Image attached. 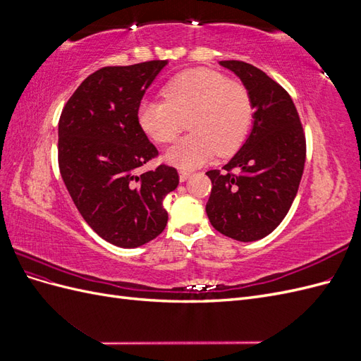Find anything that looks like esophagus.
I'll return each mask as SVG.
<instances>
[{"mask_svg":"<svg viewBox=\"0 0 361 361\" xmlns=\"http://www.w3.org/2000/svg\"><path fill=\"white\" fill-rule=\"evenodd\" d=\"M190 174H191L190 171H183V170H180V171H179V180H180V182H185V180H187V179L190 178Z\"/></svg>","mask_w":361,"mask_h":361,"instance_id":"34e87169","label":"esophagus"}]
</instances>
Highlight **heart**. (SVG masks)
Wrapping results in <instances>:
<instances>
[{
	"label": "heart",
	"mask_w": 361,
	"mask_h": 361,
	"mask_svg": "<svg viewBox=\"0 0 361 361\" xmlns=\"http://www.w3.org/2000/svg\"><path fill=\"white\" fill-rule=\"evenodd\" d=\"M166 101H143L138 123L158 143L178 137L188 117L191 133L166 152V159L180 169H194L215 154L231 155L243 146L255 106L247 87L211 69L185 71L162 89Z\"/></svg>",
	"instance_id": "heart-1"
}]
</instances>
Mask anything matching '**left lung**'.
Listing matches in <instances>:
<instances>
[{"label": "left lung", "mask_w": 361, "mask_h": 361, "mask_svg": "<svg viewBox=\"0 0 361 361\" xmlns=\"http://www.w3.org/2000/svg\"><path fill=\"white\" fill-rule=\"evenodd\" d=\"M253 99V128L243 147L212 182L206 214L215 231L241 243L265 238L283 221L298 192L305 135L292 97L269 76L239 60L220 61Z\"/></svg>", "instance_id": "obj_1"}]
</instances>
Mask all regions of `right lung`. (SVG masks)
Here are the masks:
<instances>
[{
	"label": "right lung",
	"mask_w": 361,
	"mask_h": 361,
	"mask_svg": "<svg viewBox=\"0 0 361 361\" xmlns=\"http://www.w3.org/2000/svg\"><path fill=\"white\" fill-rule=\"evenodd\" d=\"M167 60L106 66L89 75L64 105L59 122V167L85 223L106 243L143 245L162 233L169 214L162 200L179 174L161 164L138 123L141 99Z\"/></svg>",
	"instance_id": "obj_1"
}]
</instances>
